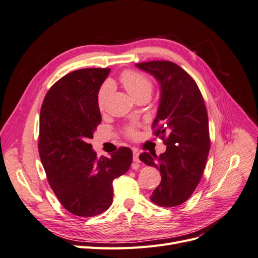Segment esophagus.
I'll return each instance as SVG.
<instances>
[{"label": "esophagus", "instance_id": "obj_1", "mask_svg": "<svg viewBox=\"0 0 258 258\" xmlns=\"http://www.w3.org/2000/svg\"><path fill=\"white\" fill-rule=\"evenodd\" d=\"M139 156H140L139 151H138V150H134V161H135V162H140Z\"/></svg>", "mask_w": 258, "mask_h": 258}]
</instances>
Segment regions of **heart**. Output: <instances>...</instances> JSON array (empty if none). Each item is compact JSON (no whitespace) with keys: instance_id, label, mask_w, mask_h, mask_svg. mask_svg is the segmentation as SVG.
Here are the masks:
<instances>
[{"instance_id":"heart-1","label":"heart","mask_w":258,"mask_h":258,"mask_svg":"<svg viewBox=\"0 0 258 258\" xmlns=\"http://www.w3.org/2000/svg\"><path fill=\"white\" fill-rule=\"evenodd\" d=\"M119 80L123 85L124 89L135 99L138 100L142 97H151V93L153 91V83L145 74L137 71H124L123 73H121ZM112 91L113 84L110 81L104 82L100 87L97 95V104L100 110L104 108L107 99L110 97ZM128 134L131 136L134 135V129L129 128Z\"/></svg>"}]
</instances>
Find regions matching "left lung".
Instances as JSON below:
<instances>
[{
  "instance_id": "obj_1",
  "label": "left lung",
  "mask_w": 258,
  "mask_h": 258,
  "mask_svg": "<svg viewBox=\"0 0 258 258\" xmlns=\"http://www.w3.org/2000/svg\"><path fill=\"white\" fill-rule=\"evenodd\" d=\"M136 67L158 82L159 105L153 127L165 140L167 150L159 156L142 153L140 160L157 168L160 185L151 200L160 207H176L188 199L199 184L210 151L209 120L197 84L184 70L170 61H150Z\"/></svg>"
}]
</instances>
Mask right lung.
Masks as SVG:
<instances>
[{
  "label": "right lung",
  "instance_id": "add662e5",
  "mask_svg": "<svg viewBox=\"0 0 258 258\" xmlns=\"http://www.w3.org/2000/svg\"><path fill=\"white\" fill-rule=\"evenodd\" d=\"M110 69H82L64 75L46 95L38 152L48 183L70 213L91 217L113 202V181L129 170L132 152L120 147L97 158L89 140L101 122L97 95Z\"/></svg>",
  "mask_w": 258,
  "mask_h": 258
}]
</instances>
